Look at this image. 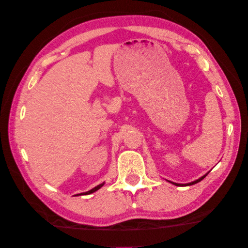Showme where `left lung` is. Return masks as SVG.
<instances>
[{"label": "left lung", "mask_w": 248, "mask_h": 248, "mask_svg": "<svg viewBox=\"0 0 248 248\" xmlns=\"http://www.w3.org/2000/svg\"><path fill=\"white\" fill-rule=\"evenodd\" d=\"M206 175L207 174H205V175H202V177H199V179L198 180H196V181H194V182H190V183H187V184H177V183H174V182H171V183L172 184H174V185H176V186H179V185H186V186H187V185H194V184H196V183H198V182H201V181H202L203 179H205V177H206Z\"/></svg>", "instance_id": "8db88e82"}]
</instances>
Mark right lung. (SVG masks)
Returning a JSON list of instances; mask_svg holds the SVG:
<instances>
[{
    "label": "right lung",
    "mask_w": 248,
    "mask_h": 248,
    "mask_svg": "<svg viewBox=\"0 0 248 248\" xmlns=\"http://www.w3.org/2000/svg\"><path fill=\"white\" fill-rule=\"evenodd\" d=\"M103 185H104V182H103V183H101V184L97 185V186H95V187H93V189L88 190V192H85V193H81V194H77V196H78V195H89V194H91V193H94V192H97V190H98V189H100V188H101ZM75 196H76V195H75Z\"/></svg>",
    "instance_id": "right-lung-1"
}]
</instances>
